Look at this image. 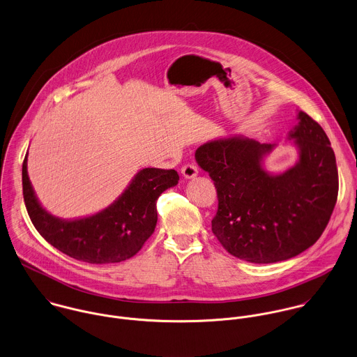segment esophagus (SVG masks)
<instances>
[{"mask_svg":"<svg viewBox=\"0 0 357 357\" xmlns=\"http://www.w3.org/2000/svg\"><path fill=\"white\" fill-rule=\"evenodd\" d=\"M182 175L183 178L186 179H192V178H196L197 174H199V168L195 165V164H186L182 167Z\"/></svg>","mask_w":357,"mask_h":357,"instance_id":"34e87169","label":"esophagus"}]
</instances>
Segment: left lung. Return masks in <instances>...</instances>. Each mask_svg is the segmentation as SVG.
<instances>
[{
  "instance_id": "1",
  "label": "left lung",
  "mask_w": 357,
  "mask_h": 357,
  "mask_svg": "<svg viewBox=\"0 0 357 357\" xmlns=\"http://www.w3.org/2000/svg\"><path fill=\"white\" fill-rule=\"evenodd\" d=\"M288 139L299 155L282 174L264 168L272 143L236 135L196 150L197 164L216 188L213 233L236 258L273 264L296 257L319 240L334 211L338 169L324 130L299 112Z\"/></svg>"
}]
</instances>
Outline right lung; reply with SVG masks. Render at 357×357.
<instances>
[{
	"label": "right lung",
	"mask_w": 357,
	"mask_h": 357,
	"mask_svg": "<svg viewBox=\"0 0 357 357\" xmlns=\"http://www.w3.org/2000/svg\"><path fill=\"white\" fill-rule=\"evenodd\" d=\"M178 181L175 169L143 168L107 208L66 220L41 207L27 175V154L22 167L23 199L34 227L63 254L95 265L130 259L142 248L157 223L158 196Z\"/></svg>",
	"instance_id": "1"
}]
</instances>
